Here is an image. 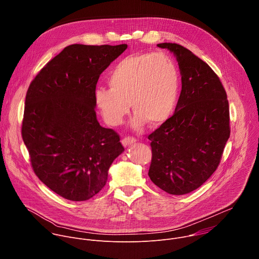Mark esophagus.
Segmentation results:
<instances>
[{
    "mask_svg": "<svg viewBox=\"0 0 259 259\" xmlns=\"http://www.w3.org/2000/svg\"><path fill=\"white\" fill-rule=\"evenodd\" d=\"M135 142H136V139L133 138V137H125V138L122 140V144H123L125 147H127V146H129V145H132V144L135 143Z\"/></svg>",
    "mask_w": 259,
    "mask_h": 259,
    "instance_id": "esophagus-1",
    "label": "esophagus"
}]
</instances>
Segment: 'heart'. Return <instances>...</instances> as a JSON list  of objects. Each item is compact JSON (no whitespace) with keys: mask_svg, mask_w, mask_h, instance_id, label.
I'll return each mask as SVG.
<instances>
[{"mask_svg":"<svg viewBox=\"0 0 259 259\" xmlns=\"http://www.w3.org/2000/svg\"><path fill=\"white\" fill-rule=\"evenodd\" d=\"M107 83L109 88L95 89L94 100L104 121L112 126L122 124L130 106L135 112L131 121L134 129L145 122L162 125L178 101V70L173 59L162 52L124 57L109 72Z\"/></svg>","mask_w":259,"mask_h":259,"instance_id":"obj_1","label":"heart"}]
</instances>
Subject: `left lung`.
Instances as JSON below:
<instances>
[{
	"label": "left lung",
	"instance_id": "left-lung-1",
	"mask_svg": "<svg viewBox=\"0 0 259 259\" xmlns=\"http://www.w3.org/2000/svg\"><path fill=\"white\" fill-rule=\"evenodd\" d=\"M176 57L181 92L171 118L149 135L151 180L170 195H186L217 169L230 138L226 90L212 68L175 43L157 45Z\"/></svg>",
	"mask_w": 259,
	"mask_h": 259
}]
</instances>
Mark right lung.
Segmentation results:
<instances>
[{"label": "right lung", "mask_w": 259, "mask_h": 259, "mask_svg": "<svg viewBox=\"0 0 259 259\" xmlns=\"http://www.w3.org/2000/svg\"><path fill=\"white\" fill-rule=\"evenodd\" d=\"M127 47L69 45L28 87L22 139L35 175L66 200L98 194L110 165L125 151L119 135L99 125L94 91L101 72Z\"/></svg>", "instance_id": "1"}]
</instances>
